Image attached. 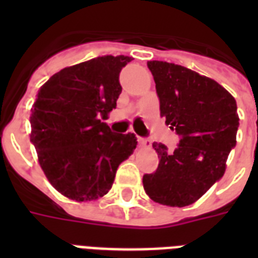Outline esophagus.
<instances>
[{
  "label": "esophagus",
  "instance_id": "obj_1",
  "mask_svg": "<svg viewBox=\"0 0 258 258\" xmlns=\"http://www.w3.org/2000/svg\"><path fill=\"white\" fill-rule=\"evenodd\" d=\"M138 142H139V145H141L142 147H147V149L151 147V141H150V139H146V138H138Z\"/></svg>",
  "mask_w": 258,
  "mask_h": 258
}]
</instances>
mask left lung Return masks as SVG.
I'll return each mask as SVG.
<instances>
[{"label":"left lung","instance_id":"obj_1","mask_svg":"<svg viewBox=\"0 0 258 258\" xmlns=\"http://www.w3.org/2000/svg\"><path fill=\"white\" fill-rule=\"evenodd\" d=\"M161 116L180 137L174 153L154 142L157 171L143 175L147 196L158 204L183 208L200 200L226 169L236 146L238 113L234 97L218 83L186 67L149 61Z\"/></svg>","mask_w":258,"mask_h":258}]
</instances>
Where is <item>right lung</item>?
<instances>
[{"label":"right lung","mask_w":258,"mask_h":258,"mask_svg":"<svg viewBox=\"0 0 258 258\" xmlns=\"http://www.w3.org/2000/svg\"><path fill=\"white\" fill-rule=\"evenodd\" d=\"M128 56H103L54 74L37 93L30 142L50 184L78 202L112 187L121 162L134 153V134H113L101 119L116 108L119 74Z\"/></svg>","instance_id":"1"}]
</instances>
